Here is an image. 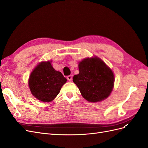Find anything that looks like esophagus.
Segmentation results:
<instances>
[{"mask_svg":"<svg viewBox=\"0 0 148 148\" xmlns=\"http://www.w3.org/2000/svg\"><path fill=\"white\" fill-rule=\"evenodd\" d=\"M67 79L69 80V81H71V79H72V76L71 75H69L67 76Z\"/></svg>","mask_w":148,"mask_h":148,"instance_id":"obj_1","label":"esophagus"}]
</instances>
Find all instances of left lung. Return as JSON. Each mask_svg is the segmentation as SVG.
Masks as SVG:
<instances>
[{
	"mask_svg": "<svg viewBox=\"0 0 148 148\" xmlns=\"http://www.w3.org/2000/svg\"><path fill=\"white\" fill-rule=\"evenodd\" d=\"M79 72L73 78L82 95L91 102H99L112 91L114 75L108 66L97 57L84 59L78 65Z\"/></svg>",
	"mask_w": 148,
	"mask_h": 148,
	"instance_id": "obj_1",
	"label": "left lung"
}]
</instances>
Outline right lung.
Here are the masks:
<instances>
[{
    "mask_svg": "<svg viewBox=\"0 0 148 148\" xmlns=\"http://www.w3.org/2000/svg\"><path fill=\"white\" fill-rule=\"evenodd\" d=\"M66 82L62 73L56 71L48 61L42 62L36 67L30 75L28 84L36 98L48 102L54 99Z\"/></svg>",
    "mask_w": 148,
    "mask_h": 148,
    "instance_id": "add662e5",
    "label": "right lung"
}]
</instances>
